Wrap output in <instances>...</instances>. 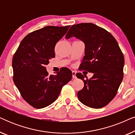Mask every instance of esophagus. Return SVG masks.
I'll return each instance as SVG.
<instances>
[{
    "mask_svg": "<svg viewBox=\"0 0 135 135\" xmlns=\"http://www.w3.org/2000/svg\"><path fill=\"white\" fill-rule=\"evenodd\" d=\"M72 74H73V79H76V73H75V71H73L72 72Z\"/></svg>",
    "mask_w": 135,
    "mask_h": 135,
    "instance_id": "34e87169",
    "label": "esophagus"
}]
</instances>
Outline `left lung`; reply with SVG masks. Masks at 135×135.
<instances>
[{
    "label": "left lung",
    "instance_id": "left-lung-1",
    "mask_svg": "<svg viewBox=\"0 0 135 135\" xmlns=\"http://www.w3.org/2000/svg\"><path fill=\"white\" fill-rule=\"evenodd\" d=\"M71 37L79 38L85 45L80 70L94 74L86 80L82 73L76 74L84 83V88L77 93L78 98L90 108H103L115 97L122 81L125 62L122 51L109 32L93 23L73 25L66 38Z\"/></svg>",
    "mask_w": 135,
    "mask_h": 135
}]
</instances>
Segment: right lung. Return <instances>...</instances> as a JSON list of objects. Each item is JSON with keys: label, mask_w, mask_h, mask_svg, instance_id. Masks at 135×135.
I'll return each instance as SVG.
<instances>
[{"label": "right lung", "mask_w": 135, "mask_h": 135, "mask_svg": "<svg viewBox=\"0 0 135 135\" xmlns=\"http://www.w3.org/2000/svg\"><path fill=\"white\" fill-rule=\"evenodd\" d=\"M70 26H47L23 38L12 60L13 80L23 98L33 108L41 109L58 98L62 86L72 79V72L61 68L49 75L45 66L55 58V47Z\"/></svg>", "instance_id": "add662e5"}]
</instances>
